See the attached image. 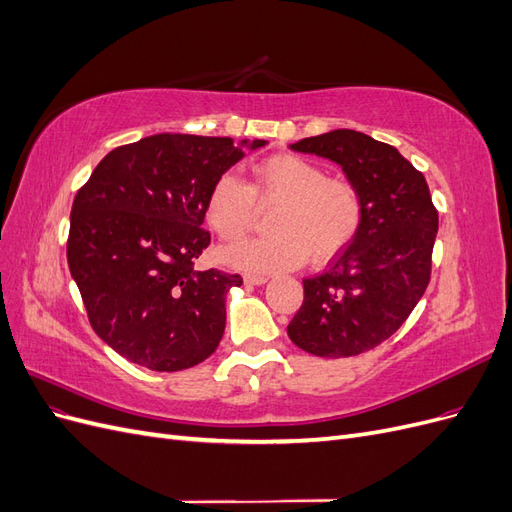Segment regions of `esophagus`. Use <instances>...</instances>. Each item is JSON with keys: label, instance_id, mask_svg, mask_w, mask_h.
Listing matches in <instances>:
<instances>
[{"label": "esophagus", "instance_id": "obj_1", "mask_svg": "<svg viewBox=\"0 0 512 512\" xmlns=\"http://www.w3.org/2000/svg\"><path fill=\"white\" fill-rule=\"evenodd\" d=\"M243 280H245V284L260 286V284H267L269 277H267V275H260V273H245Z\"/></svg>", "mask_w": 512, "mask_h": 512}]
</instances>
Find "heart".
Instances as JSON below:
<instances>
[{"instance_id": "b5f03b06", "label": "heart", "mask_w": 512, "mask_h": 512, "mask_svg": "<svg viewBox=\"0 0 512 512\" xmlns=\"http://www.w3.org/2000/svg\"><path fill=\"white\" fill-rule=\"evenodd\" d=\"M273 211V235L232 245L222 252L230 267L286 271L312 254L327 262L342 254L363 226V196L346 177H329L320 164L294 153H275L252 164L250 183L235 173L213 181L205 218L222 241H239L258 220L260 207Z\"/></svg>"}]
</instances>
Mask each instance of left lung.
I'll list each match as a JSON object with an SVG mask.
<instances>
[{
    "label": "left lung",
    "instance_id": "obj_1",
    "mask_svg": "<svg viewBox=\"0 0 512 512\" xmlns=\"http://www.w3.org/2000/svg\"><path fill=\"white\" fill-rule=\"evenodd\" d=\"M342 166L363 196V226L331 267L303 280V305L288 324L301 350L339 359L386 342L427 290L438 235L429 185L401 153L354 130L290 145Z\"/></svg>",
    "mask_w": 512,
    "mask_h": 512
}]
</instances>
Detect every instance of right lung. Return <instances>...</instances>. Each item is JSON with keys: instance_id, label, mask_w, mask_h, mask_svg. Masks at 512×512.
Instances as JSON below:
<instances>
[{"instance_id": "1", "label": "right lung", "mask_w": 512, "mask_h": 512, "mask_svg": "<svg viewBox=\"0 0 512 512\" xmlns=\"http://www.w3.org/2000/svg\"><path fill=\"white\" fill-rule=\"evenodd\" d=\"M241 158L232 138L153 134L106 153L76 192L68 267L91 329L128 361L181 371L220 346L243 280L194 262L211 243L209 188Z\"/></svg>"}]
</instances>
